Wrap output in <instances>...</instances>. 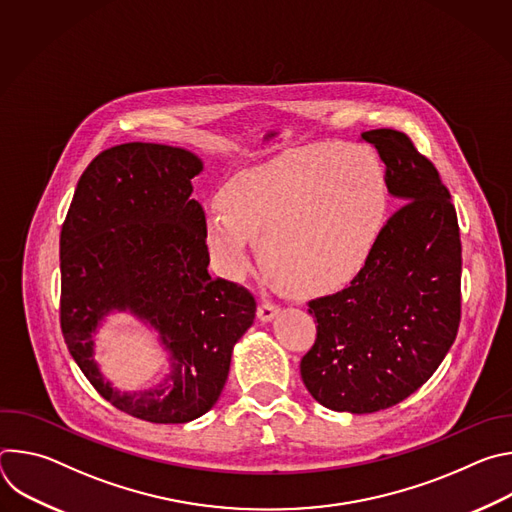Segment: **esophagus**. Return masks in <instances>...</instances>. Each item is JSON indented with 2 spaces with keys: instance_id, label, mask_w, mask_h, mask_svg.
<instances>
[{
  "instance_id": "esophagus-1",
  "label": "esophagus",
  "mask_w": 512,
  "mask_h": 512,
  "mask_svg": "<svg viewBox=\"0 0 512 512\" xmlns=\"http://www.w3.org/2000/svg\"><path fill=\"white\" fill-rule=\"evenodd\" d=\"M277 314H279V306L275 302H269V300H263L257 308V318L261 322H271Z\"/></svg>"
}]
</instances>
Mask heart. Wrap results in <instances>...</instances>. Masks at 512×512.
I'll return each mask as SVG.
<instances>
[{
  "label": "heart",
  "instance_id": "obj_1",
  "mask_svg": "<svg viewBox=\"0 0 512 512\" xmlns=\"http://www.w3.org/2000/svg\"><path fill=\"white\" fill-rule=\"evenodd\" d=\"M206 212V253L229 279L251 269V247L281 285L322 294L367 263L389 188L379 158L358 145L314 143L233 176Z\"/></svg>",
  "mask_w": 512,
  "mask_h": 512
}]
</instances>
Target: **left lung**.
<instances>
[{
  "mask_svg": "<svg viewBox=\"0 0 512 512\" xmlns=\"http://www.w3.org/2000/svg\"><path fill=\"white\" fill-rule=\"evenodd\" d=\"M360 137L375 145L401 206L350 285L308 304L316 342L300 362L320 405L356 415L415 393L446 358L462 312L460 227L440 172L403 131Z\"/></svg>",
  "mask_w": 512,
  "mask_h": 512,
  "instance_id": "obj_1",
  "label": "left lung"
}]
</instances>
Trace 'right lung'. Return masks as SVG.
Returning a JSON list of instances; mask_svg holds the SVG:
<instances>
[{"label":"right lung","instance_id":"add662e5","mask_svg":"<svg viewBox=\"0 0 512 512\" xmlns=\"http://www.w3.org/2000/svg\"><path fill=\"white\" fill-rule=\"evenodd\" d=\"M200 172L182 148L115 145L83 172L60 231L64 342L103 399L152 423H186L216 403L257 312L249 289L208 275L204 210L190 198ZM113 309L161 332L173 369L158 388L121 394L102 379L92 334Z\"/></svg>","mask_w":512,"mask_h":512}]
</instances>
